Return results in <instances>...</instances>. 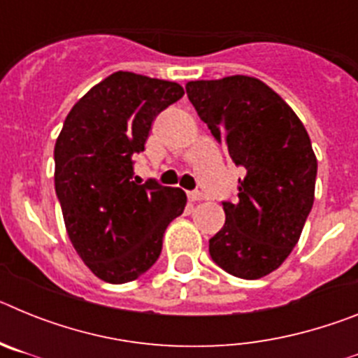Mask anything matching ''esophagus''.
I'll return each mask as SVG.
<instances>
[{
  "label": "esophagus",
  "mask_w": 358,
  "mask_h": 358,
  "mask_svg": "<svg viewBox=\"0 0 358 358\" xmlns=\"http://www.w3.org/2000/svg\"><path fill=\"white\" fill-rule=\"evenodd\" d=\"M186 195H188V199L192 202L201 201V199H202V194H201V192H197V189H195V192H188V194H186Z\"/></svg>",
  "instance_id": "1"
}]
</instances>
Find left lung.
Masks as SVG:
<instances>
[{"mask_svg": "<svg viewBox=\"0 0 358 358\" xmlns=\"http://www.w3.org/2000/svg\"><path fill=\"white\" fill-rule=\"evenodd\" d=\"M186 93L245 173L238 201L222 202L226 224L210 238L211 260L243 280L267 276L296 248L314 204L317 159L308 132L289 103L255 77L194 80Z\"/></svg>", "mask_w": 358, "mask_h": 358, "instance_id": "left-lung-1", "label": "left lung"}]
</instances>
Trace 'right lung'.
Masks as SVG:
<instances>
[{
	"instance_id": "add662e5",
	"label": "right lung",
	"mask_w": 358,
	"mask_h": 358,
	"mask_svg": "<svg viewBox=\"0 0 358 358\" xmlns=\"http://www.w3.org/2000/svg\"><path fill=\"white\" fill-rule=\"evenodd\" d=\"M176 82L116 71L66 116L55 143V194L73 248L91 273L127 283L159 258L164 229L185 211L181 188L145 185L132 154L145 150L152 122L182 98Z\"/></svg>"
}]
</instances>
